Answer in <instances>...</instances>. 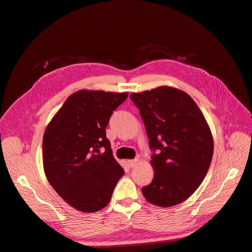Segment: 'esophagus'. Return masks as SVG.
I'll return each mask as SVG.
<instances>
[{
  "label": "esophagus",
  "mask_w": 252,
  "mask_h": 252,
  "mask_svg": "<svg viewBox=\"0 0 252 252\" xmlns=\"http://www.w3.org/2000/svg\"><path fill=\"white\" fill-rule=\"evenodd\" d=\"M138 163H139V159L138 158H134V159H129L128 161V165H129V167H135L136 165H138Z\"/></svg>",
  "instance_id": "obj_1"
}]
</instances>
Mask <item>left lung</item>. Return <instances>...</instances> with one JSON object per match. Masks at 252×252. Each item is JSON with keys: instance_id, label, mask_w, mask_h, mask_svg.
<instances>
[{"instance_id": "1", "label": "left lung", "mask_w": 252, "mask_h": 252, "mask_svg": "<svg viewBox=\"0 0 252 252\" xmlns=\"http://www.w3.org/2000/svg\"><path fill=\"white\" fill-rule=\"evenodd\" d=\"M130 98L155 152V177L142 188L143 195L159 207L184 202L202 184L211 163L213 140L207 122L190 95L177 88L161 86L131 94Z\"/></svg>"}]
</instances>
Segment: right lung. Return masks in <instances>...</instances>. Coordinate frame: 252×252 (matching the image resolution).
Segmentation results:
<instances>
[{"mask_svg": "<svg viewBox=\"0 0 252 252\" xmlns=\"http://www.w3.org/2000/svg\"><path fill=\"white\" fill-rule=\"evenodd\" d=\"M127 93L79 90L65 101L43 138L44 171L62 199L83 212L103 209L124 169L114 159L106 126Z\"/></svg>", "mask_w": 252, "mask_h": 252, "instance_id": "obj_1", "label": "right lung"}]
</instances>
